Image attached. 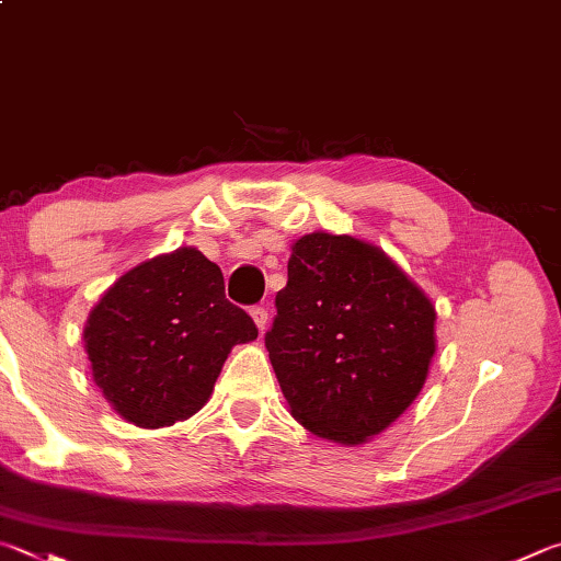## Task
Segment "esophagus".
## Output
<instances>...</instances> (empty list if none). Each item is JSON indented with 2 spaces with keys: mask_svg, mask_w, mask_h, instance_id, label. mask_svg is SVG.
<instances>
[{
  "mask_svg": "<svg viewBox=\"0 0 561 561\" xmlns=\"http://www.w3.org/2000/svg\"><path fill=\"white\" fill-rule=\"evenodd\" d=\"M250 316H252V321L257 323V329L264 331V325H267V309H264V307H252Z\"/></svg>",
  "mask_w": 561,
  "mask_h": 561,
  "instance_id": "esophagus-1",
  "label": "esophagus"
}]
</instances>
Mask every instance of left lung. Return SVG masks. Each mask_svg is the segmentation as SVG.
I'll return each mask as SVG.
<instances>
[{
	"instance_id": "left-lung-1",
	"label": "left lung",
	"mask_w": 561,
	"mask_h": 561,
	"mask_svg": "<svg viewBox=\"0 0 561 561\" xmlns=\"http://www.w3.org/2000/svg\"><path fill=\"white\" fill-rule=\"evenodd\" d=\"M264 333L294 420L339 444L387 430L420 394L434 355L432 301L378 248L311 232Z\"/></svg>"
}]
</instances>
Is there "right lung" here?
I'll use <instances>...</instances> for the list:
<instances>
[{
  "label": "right lung",
  "mask_w": 561,
  "mask_h": 561,
  "mask_svg": "<svg viewBox=\"0 0 561 561\" xmlns=\"http://www.w3.org/2000/svg\"><path fill=\"white\" fill-rule=\"evenodd\" d=\"M83 339L107 402L127 422L157 430L208 402L230 348L257 339V325L226 299L218 264L181 248L122 274Z\"/></svg>",
  "instance_id": "obj_1"
}]
</instances>
